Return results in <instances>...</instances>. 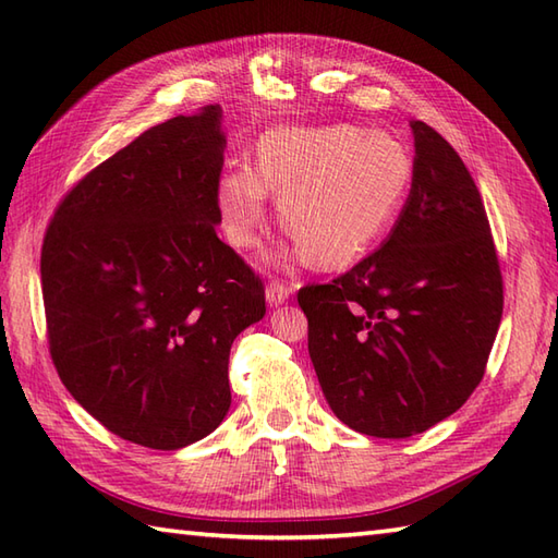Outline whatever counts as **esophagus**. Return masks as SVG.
Wrapping results in <instances>:
<instances>
[{"instance_id":"34e87169","label":"esophagus","mask_w":558,"mask_h":558,"mask_svg":"<svg viewBox=\"0 0 558 558\" xmlns=\"http://www.w3.org/2000/svg\"><path fill=\"white\" fill-rule=\"evenodd\" d=\"M290 294H292V288L282 286V282L276 280V282H270V286L266 288V302L270 306H280V304H286L290 300Z\"/></svg>"}]
</instances>
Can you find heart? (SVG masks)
<instances>
[{
    "label": "heart",
    "instance_id": "heart-1",
    "mask_svg": "<svg viewBox=\"0 0 558 558\" xmlns=\"http://www.w3.org/2000/svg\"><path fill=\"white\" fill-rule=\"evenodd\" d=\"M412 182L408 148L354 124L276 129L256 146V165L222 172L216 208L234 248L258 244L268 194L278 196L292 254L318 268L360 260L393 228Z\"/></svg>",
    "mask_w": 558,
    "mask_h": 558
}]
</instances>
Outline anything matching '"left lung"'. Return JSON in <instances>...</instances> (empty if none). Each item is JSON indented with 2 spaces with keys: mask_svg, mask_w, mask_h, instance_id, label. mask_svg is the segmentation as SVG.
Masks as SVG:
<instances>
[{
  "mask_svg": "<svg viewBox=\"0 0 558 558\" xmlns=\"http://www.w3.org/2000/svg\"><path fill=\"white\" fill-rule=\"evenodd\" d=\"M412 186L388 240L328 286H306L310 357L336 417L408 438L450 417L477 388L504 312L487 210L465 162L410 122Z\"/></svg>",
  "mask_w": 558,
  "mask_h": 558,
  "instance_id": "8db88e82",
  "label": "left lung"
}]
</instances>
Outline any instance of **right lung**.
Here are the masks:
<instances>
[{
    "instance_id": "1",
    "label": "right lung",
    "mask_w": 558,
    "mask_h": 558,
    "mask_svg": "<svg viewBox=\"0 0 558 558\" xmlns=\"http://www.w3.org/2000/svg\"><path fill=\"white\" fill-rule=\"evenodd\" d=\"M220 105L100 162L57 206L40 256L50 354L78 405L124 441L177 450L230 410L234 338L266 314L218 240Z\"/></svg>"
}]
</instances>
